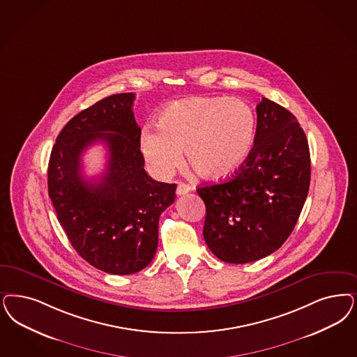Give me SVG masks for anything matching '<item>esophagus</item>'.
Here are the masks:
<instances>
[{
  "mask_svg": "<svg viewBox=\"0 0 357 357\" xmlns=\"http://www.w3.org/2000/svg\"><path fill=\"white\" fill-rule=\"evenodd\" d=\"M191 191V187L188 185H185V183H178V187H176V194L178 195H185L187 192H190Z\"/></svg>",
  "mask_w": 357,
  "mask_h": 357,
  "instance_id": "1",
  "label": "esophagus"
}]
</instances>
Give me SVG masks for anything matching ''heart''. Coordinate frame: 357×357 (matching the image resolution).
Segmentation results:
<instances>
[{
  "mask_svg": "<svg viewBox=\"0 0 357 357\" xmlns=\"http://www.w3.org/2000/svg\"><path fill=\"white\" fill-rule=\"evenodd\" d=\"M257 119L238 98H192L176 101L160 113L158 129L146 128L141 151L150 172L170 176L182 163L202 176L222 179L237 172L253 148Z\"/></svg>",
  "mask_w": 357,
  "mask_h": 357,
  "instance_id": "heart-1",
  "label": "heart"
}]
</instances>
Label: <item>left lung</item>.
<instances>
[{
	"instance_id": "8db88e82",
	"label": "left lung",
	"mask_w": 357,
	"mask_h": 357,
	"mask_svg": "<svg viewBox=\"0 0 357 357\" xmlns=\"http://www.w3.org/2000/svg\"><path fill=\"white\" fill-rule=\"evenodd\" d=\"M255 145L231 179L197 187L206 204L203 236L228 264L264 259L293 232L306 202L311 160L294 114L269 98L256 108Z\"/></svg>"
}]
</instances>
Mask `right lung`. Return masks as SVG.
Instances as JSON below:
<instances>
[{"mask_svg": "<svg viewBox=\"0 0 357 357\" xmlns=\"http://www.w3.org/2000/svg\"><path fill=\"white\" fill-rule=\"evenodd\" d=\"M133 101L135 93H117L77 113L58 135L47 172L49 197L71 245L89 265L117 275L151 262L160 213L176 190L144 169ZM95 142L110 153L98 183L81 174V154Z\"/></svg>", "mask_w": 357, "mask_h": 357, "instance_id": "obj_1", "label": "right lung"}]
</instances>
